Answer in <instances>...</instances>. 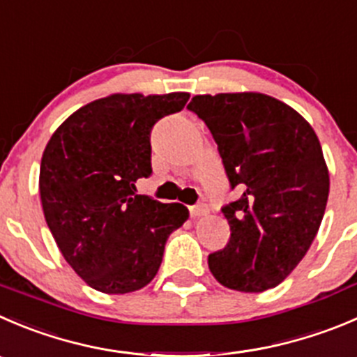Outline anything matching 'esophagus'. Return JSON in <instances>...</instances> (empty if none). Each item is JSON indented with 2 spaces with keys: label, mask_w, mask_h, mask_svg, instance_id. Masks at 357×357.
Segmentation results:
<instances>
[{
  "label": "esophagus",
  "mask_w": 357,
  "mask_h": 357,
  "mask_svg": "<svg viewBox=\"0 0 357 357\" xmlns=\"http://www.w3.org/2000/svg\"><path fill=\"white\" fill-rule=\"evenodd\" d=\"M209 213V207H207V204L200 202V204H195V206L190 207V214H192L193 218H199V216H206V214Z\"/></svg>",
  "instance_id": "1"
}]
</instances>
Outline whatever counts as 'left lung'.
I'll list each match as a JSON object with an SVG mask.
<instances>
[{
  "label": "left lung",
  "mask_w": 357,
  "mask_h": 357,
  "mask_svg": "<svg viewBox=\"0 0 357 357\" xmlns=\"http://www.w3.org/2000/svg\"><path fill=\"white\" fill-rule=\"evenodd\" d=\"M213 134L230 190L221 207L230 241L209 271L227 288L261 293L288 278L309 251L330 192L312 127L284 102L256 92L195 96L186 106Z\"/></svg>",
  "instance_id": "obj_1"
}]
</instances>
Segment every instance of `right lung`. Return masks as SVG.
I'll list each match as a JSON object with an SVG mask.
<instances>
[{
    "mask_svg": "<svg viewBox=\"0 0 357 357\" xmlns=\"http://www.w3.org/2000/svg\"><path fill=\"white\" fill-rule=\"evenodd\" d=\"M190 96L115 94L73 113L43 151L45 220L73 271L98 291L123 295L157 275L169 235L188 218L183 204L137 195L151 176V129Z\"/></svg>",
    "mask_w": 357,
    "mask_h": 357,
    "instance_id": "obj_1",
    "label": "right lung"
}]
</instances>
